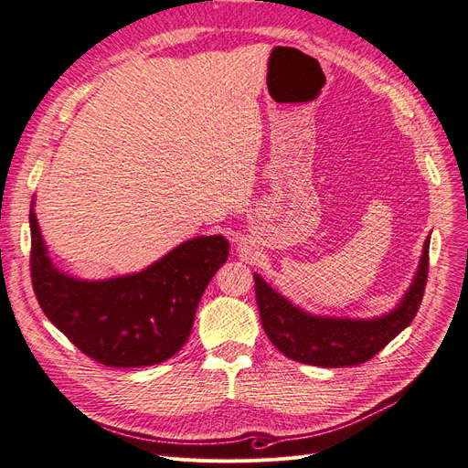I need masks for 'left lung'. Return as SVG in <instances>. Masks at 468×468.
Masks as SVG:
<instances>
[{"mask_svg": "<svg viewBox=\"0 0 468 468\" xmlns=\"http://www.w3.org/2000/svg\"><path fill=\"white\" fill-rule=\"evenodd\" d=\"M428 261L430 238L423 242L414 279L399 304L373 318L313 314L253 273L263 330L282 356L299 363L349 367L369 361L414 320L426 289Z\"/></svg>", "mask_w": 468, "mask_h": 468, "instance_id": "8db88e82", "label": "left lung"}]
</instances>
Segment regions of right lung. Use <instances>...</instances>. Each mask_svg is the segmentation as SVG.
<instances>
[{"mask_svg": "<svg viewBox=\"0 0 468 468\" xmlns=\"http://www.w3.org/2000/svg\"><path fill=\"white\" fill-rule=\"evenodd\" d=\"M29 224L31 277L42 313L88 357L109 367H146L174 357L230 248L222 234L195 236L140 271L81 279L50 260L35 201Z\"/></svg>", "mask_w": 468, "mask_h": 468, "instance_id": "1", "label": "right lung"}]
</instances>
